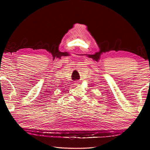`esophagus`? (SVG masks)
Segmentation results:
<instances>
[{
    "label": "esophagus",
    "mask_w": 150,
    "mask_h": 150,
    "mask_svg": "<svg viewBox=\"0 0 150 150\" xmlns=\"http://www.w3.org/2000/svg\"><path fill=\"white\" fill-rule=\"evenodd\" d=\"M79 82H75V85H78L79 84Z\"/></svg>",
    "instance_id": "1"
}]
</instances>
